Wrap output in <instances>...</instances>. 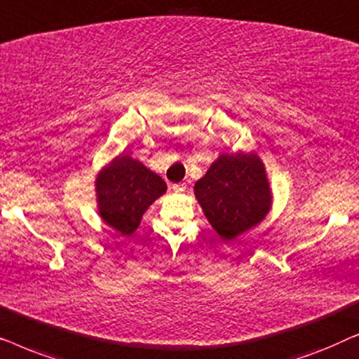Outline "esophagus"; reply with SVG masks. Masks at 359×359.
I'll use <instances>...</instances> for the list:
<instances>
[{"label":"esophagus","instance_id":"34e87169","mask_svg":"<svg viewBox=\"0 0 359 359\" xmlns=\"http://www.w3.org/2000/svg\"><path fill=\"white\" fill-rule=\"evenodd\" d=\"M171 189L175 191V193H183L186 189V183H178V184H171Z\"/></svg>","mask_w":359,"mask_h":359}]
</instances>
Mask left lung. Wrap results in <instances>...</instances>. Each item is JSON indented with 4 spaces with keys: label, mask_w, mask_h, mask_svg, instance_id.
<instances>
[{
    "label": "left lung",
    "mask_w": 359,
    "mask_h": 359,
    "mask_svg": "<svg viewBox=\"0 0 359 359\" xmlns=\"http://www.w3.org/2000/svg\"><path fill=\"white\" fill-rule=\"evenodd\" d=\"M203 212L224 240L253 229L271 209V189L257 154H222L194 184Z\"/></svg>",
    "instance_id": "obj_1"
}]
</instances>
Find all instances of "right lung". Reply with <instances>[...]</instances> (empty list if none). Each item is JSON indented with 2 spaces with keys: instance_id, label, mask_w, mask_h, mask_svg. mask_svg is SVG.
<instances>
[{
  "instance_id": "1",
  "label": "right lung",
  "mask_w": 359,
  "mask_h": 359,
  "mask_svg": "<svg viewBox=\"0 0 359 359\" xmlns=\"http://www.w3.org/2000/svg\"><path fill=\"white\" fill-rule=\"evenodd\" d=\"M166 183L144 163L119 155L96 178L97 210L109 227L130 235L155 199L165 194Z\"/></svg>"
}]
</instances>
